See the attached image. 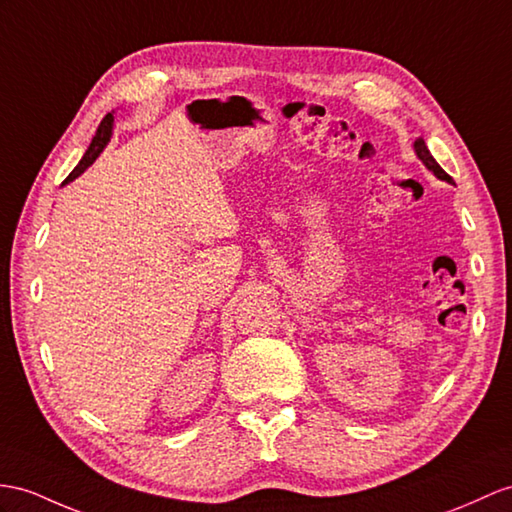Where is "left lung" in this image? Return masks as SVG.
I'll use <instances>...</instances> for the list:
<instances>
[{
    "mask_svg": "<svg viewBox=\"0 0 512 512\" xmlns=\"http://www.w3.org/2000/svg\"><path fill=\"white\" fill-rule=\"evenodd\" d=\"M415 152H417V156L421 158L423 165H426V167H428V169L434 173L436 178H441V180H445V182H452V178L447 176V173L441 169L439 162H436V160L432 158V154L428 152V147H426V141H423L421 136H419V139L415 141Z\"/></svg>",
    "mask_w": 512,
    "mask_h": 512,
    "instance_id": "8db88e82",
    "label": "left lung"
}]
</instances>
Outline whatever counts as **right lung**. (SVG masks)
<instances>
[{"label":"right lung","instance_id":"right-lung-1","mask_svg":"<svg viewBox=\"0 0 512 512\" xmlns=\"http://www.w3.org/2000/svg\"><path fill=\"white\" fill-rule=\"evenodd\" d=\"M112 121H115V117L108 115L102 119V123H99V128H97V132H95V139H93V143H91V147L86 149V154H84V158L80 160V165L73 169L69 176H67V180L65 182H71V180H76L80 173L86 169V167H91L93 162H95V158L102 154V149L106 147V143H108V139H110V132H112Z\"/></svg>","mask_w":512,"mask_h":512}]
</instances>
